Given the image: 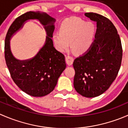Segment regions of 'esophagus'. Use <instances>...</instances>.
Instances as JSON below:
<instances>
[{"label": "esophagus", "mask_w": 128, "mask_h": 128, "mask_svg": "<svg viewBox=\"0 0 128 128\" xmlns=\"http://www.w3.org/2000/svg\"><path fill=\"white\" fill-rule=\"evenodd\" d=\"M66 62L68 65L69 66L72 65V63H73L74 62L73 57L70 56H66Z\"/></svg>", "instance_id": "esophagus-1"}]
</instances>
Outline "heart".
I'll use <instances>...</instances> for the list:
<instances>
[{
  "mask_svg": "<svg viewBox=\"0 0 128 128\" xmlns=\"http://www.w3.org/2000/svg\"><path fill=\"white\" fill-rule=\"evenodd\" d=\"M95 25L79 18H74L64 21L61 24L60 33L53 35L57 48L65 51L70 47L77 53H84L91 47L95 34Z\"/></svg>",
  "mask_w": 128,
  "mask_h": 128,
  "instance_id": "obj_1",
  "label": "heart"
}]
</instances>
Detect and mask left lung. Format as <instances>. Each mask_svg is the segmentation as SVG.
<instances>
[{"label": "left lung", "instance_id": "1", "mask_svg": "<svg viewBox=\"0 0 128 128\" xmlns=\"http://www.w3.org/2000/svg\"><path fill=\"white\" fill-rule=\"evenodd\" d=\"M85 15L96 22V31L90 49L74 61V87L82 96L93 98L104 94L115 80L122 50L116 28L109 19L96 13Z\"/></svg>", "mask_w": 128, "mask_h": 128}]
</instances>
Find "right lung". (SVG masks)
<instances>
[{
    "label": "right lung",
    "instance_id": "1",
    "mask_svg": "<svg viewBox=\"0 0 128 128\" xmlns=\"http://www.w3.org/2000/svg\"><path fill=\"white\" fill-rule=\"evenodd\" d=\"M36 19L44 26L47 36L46 42L32 59L20 61L12 56L10 40L22 27L24 21ZM56 19L46 13L28 12L16 18L7 32L5 40V59L14 82L23 92L33 96H43L56 87L58 78L66 69L64 54L57 51L52 40Z\"/></svg>",
    "mask_w": 128,
    "mask_h": 128
}]
</instances>
